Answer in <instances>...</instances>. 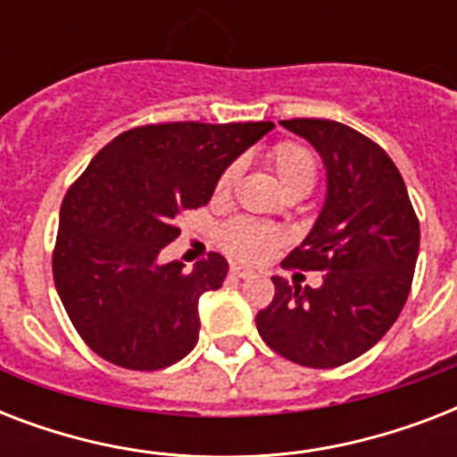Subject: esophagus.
Returning a JSON list of instances; mask_svg holds the SVG:
<instances>
[{
	"label": "esophagus",
	"instance_id": "34e87169",
	"mask_svg": "<svg viewBox=\"0 0 457 457\" xmlns=\"http://www.w3.org/2000/svg\"><path fill=\"white\" fill-rule=\"evenodd\" d=\"M229 272H232V278H239V279L253 278V275H256V270H253V268H246V265H232Z\"/></svg>",
	"mask_w": 457,
	"mask_h": 457
}]
</instances>
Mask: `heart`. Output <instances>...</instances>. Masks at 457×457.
Masks as SVG:
<instances>
[{"mask_svg": "<svg viewBox=\"0 0 457 457\" xmlns=\"http://www.w3.org/2000/svg\"><path fill=\"white\" fill-rule=\"evenodd\" d=\"M270 165L275 175H278L279 185L285 187L287 194H308L315 185L318 178V161L312 156L308 146L299 145V142H279L278 146H272L270 154ZM235 165L228 168L218 178L215 192L225 194L232 187L235 179ZM282 235L278 228L265 225V222L246 220H232L228 228L222 229V246L237 258L244 261H258V258L268 256L275 246L279 244Z\"/></svg>", "mask_w": 457, "mask_h": 457, "instance_id": "obj_1", "label": "heart"}]
</instances>
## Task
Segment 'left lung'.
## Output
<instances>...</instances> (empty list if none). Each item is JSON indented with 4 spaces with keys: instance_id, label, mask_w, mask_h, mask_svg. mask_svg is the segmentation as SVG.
<instances>
[{
    "instance_id": "obj_1",
    "label": "left lung",
    "mask_w": 457,
    "mask_h": 457,
    "mask_svg": "<svg viewBox=\"0 0 457 457\" xmlns=\"http://www.w3.org/2000/svg\"><path fill=\"white\" fill-rule=\"evenodd\" d=\"M279 125L311 142L327 170L318 220L282 265L325 275L318 289L272 278L275 299L258 311L256 327L287 361L339 368L375 346L403 311L420 222L401 172L372 139L322 118Z\"/></svg>"
}]
</instances>
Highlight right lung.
Instances as JSON below:
<instances>
[{
  "label": "right lung",
  "instance_id": "add662e5",
  "mask_svg": "<svg viewBox=\"0 0 457 457\" xmlns=\"http://www.w3.org/2000/svg\"><path fill=\"white\" fill-rule=\"evenodd\" d=\"M261 123H161L118 135L61 204L54 285L96 355L125 370H161L199 341L201 294L220 289L228 261L192 270L161 263L182 211L206 206L218 178L268 135Z\"/></svg>",
  "mask_w": 457,
  "mask_h": 457
}]
</instances>
